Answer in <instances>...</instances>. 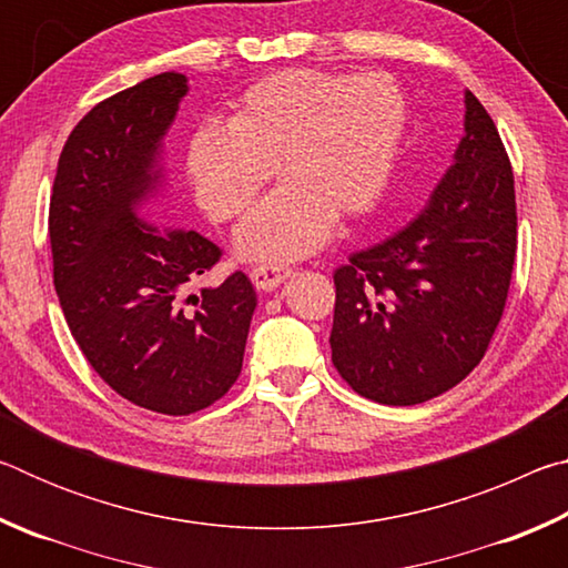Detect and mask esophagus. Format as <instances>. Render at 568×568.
<instances>
[{"label":"esophagus","mask_w":568,"mask_h":568,"mask_svg":"<svg viewBox=\"0 0 568 568\" xmlns=\"http://www.w3.org/2000/svg\"><path fill=\"white\" fill-rule=\"evenodd\" d=\"M291 267L285 265H257L253 267V273H250V277H253V283L257 291H275V287H281L287 277H291Z\"/></svg>","instance_id":"esophagus-1"}]
</instances>
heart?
I'll list each match as a JSON object with an SVG mask.
<instances>
[{
    "label": "heart",
    "instance_id": "1",
    "mask_svg": "<svg viewBox=\"0 0 568 568\" xmlns=\"http://www.w3.org/2000/svg\"><path fill=\"white\" fill-rule=\"evenodd\" d=\"M406 128V100L388 74L318 70L267 74L240 94L225 128L203 124L185 152L205 213L227 223L283 182L237 230L250 261H295L335 223L371 213L386 190Z\"/></svg>",
    "mask_w": 568,
    "mask_h": 568
}]
</instances>
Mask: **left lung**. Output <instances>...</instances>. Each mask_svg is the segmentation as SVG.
<instances>
[{"mask_svg":"<svg viewBox=\"0 0 568 568\" xmlns=\"http://www.w3.org/2000/svg\"><path fill=\"white\" fill-rule=\"evenodd\" d=\"M464 102V138L426 207L333 275V365L355 393L386 406H416L464 381L511 285V162L484 104L468 90Z\"/></svg>","mask_w":568,"mask_h":568,"instance_id":"1","label":"left lung"}]
</instances>
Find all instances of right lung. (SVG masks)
<instances>
[{
	"mask_svg": "<svg viewBox=\"0 0 568 568\" xmlns=\"http://www.w3.org/2000/svg\"><path fill=\"white\" fill-rule=\"evenodd\" d=\"M187 77L162 72L112 94L67 138L50 200L54 291L84 358L140 408L187 416L243 368L257 295L245 273L192 285L220 261L195 230L155 223L162 138Z\"/></svg>",
	"mask_w": 568,
	"mask_h": 568,
	"instance_id": "right-lung-1",
	"label": "right lung"
}]
</instances>
